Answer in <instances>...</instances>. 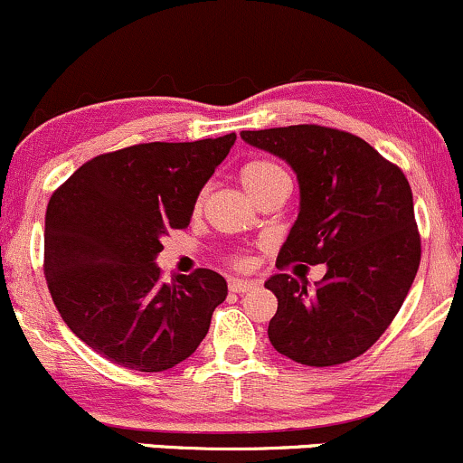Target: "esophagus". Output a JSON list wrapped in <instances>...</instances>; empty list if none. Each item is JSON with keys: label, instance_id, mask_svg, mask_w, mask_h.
I'll return each mask as SVG.
<instances>
[{"label": "esophagus", "instance_id": "obj_1", "mask_svg": "<svg viewBox=\"0 0 463 463\" xmlns=\"http://www.w3.org/2000/svg\"><path fill=\"white\" fill-rule=\"evenodd\" d=\"M256 287V282L253 280H245V278H232L230 280V291L233 293H247L250 289Z\"/></svg>", "mask_w": 463, "mask_h": 463}]
</instances>
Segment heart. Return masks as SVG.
Returning a JSON list of instances; mask_svg holds the SVG:
<instances>
[{
  "mask_svg": "<svg viewBox=\"0 0 463 463\" xmlns=\"http://www.w3.org/2000/svg\"><path fill=\"white\" fill-rule=\"evenodd\" d=\"M282 167H278L276 163L271 161H250L241 167V183L247 192L253 194L256 190H260L265 183H269L271 178L280 176Z\"/></svg>",
  "mask_w": 463,
  "mask_h": 463,
  "instance_id": "obj_1",
  "label": "heart"
}]
</instances>
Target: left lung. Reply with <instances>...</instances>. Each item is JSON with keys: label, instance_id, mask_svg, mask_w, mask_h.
I'll return each instance as SVG.
<instances>
[{"label": "left lung", "instance_id": "1", "mask_svg": "<svg viewBox=\"0 0 463 463\" xmlns=\"http://www.w3.org/2000/svg\"><path fill=\"white\" fill-rule=\"evenodd\" d=\"M241 137L291 165L300 187V210L276 265H326L313 289L289 273L265 282L278 298L267 331L273 349L307 366L362 355L397 316L420 267L409 181L369 143L333 128Z\"/></svg>", "mask_w": 463, "mask_h": 463}]
</instances>
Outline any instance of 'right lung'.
Returning <instances> with one entry per match:
<instances>
[{
  "label": "right lung",
  "instance_id": "add662e5",
  "mask_svg": "<svg viewBox=\"0 0 463 463\" xmlns=\"http://www.w3.org/2000/svg\"><path fill=\"white\" fill-rule=\"evenodd\" d=\"M236 134L192 143H141L83 163L52 194L43 273L63 322L106 360L158 373L181 364L227 298L221 273L161 280L156 256L230 154Z\"/></svg>",
  "mask_w": 463,
  "mask_h": 463
}]
</instances>
